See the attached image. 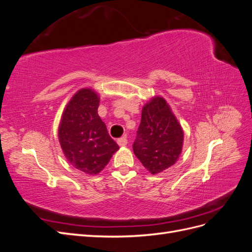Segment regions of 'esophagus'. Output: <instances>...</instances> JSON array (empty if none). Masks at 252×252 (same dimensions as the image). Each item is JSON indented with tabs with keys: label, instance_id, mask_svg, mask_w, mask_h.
Returning <instances> with one entry per match:
<instances>
[{
	"label": "esophagus",
	"instance_id": "1",
	"mask_svg": "<svg viewBox=\"0 0 252 252\" xmlns=\"http://www.w3.org/2000/svg\"><path fill=\"white\" fill-rule=\"evenodd\" d=\"M127 143H128V141H127V139L125 138V136H123V138H121V139L118 140V144H119V146H121V147L126 146Z\"/></svg>",
	"mask_w": 252,
	"mask_h": 252
}]
</instances>
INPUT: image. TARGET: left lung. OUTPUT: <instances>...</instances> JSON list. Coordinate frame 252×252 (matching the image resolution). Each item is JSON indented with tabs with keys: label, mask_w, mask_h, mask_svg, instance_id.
I'll list each match as a JSON object with an SVG mask.
<instances>
[{
	"label": "left lung",
	"mask_w": 252,
	"mask_h": 252,
	"mask_svg": "<svg viewBox=\"0 0 252 252\" xmlns=\"http://www.w3.org/2000/svg\"><path fill=\"white\" fill-rule=\"evenodd\" d=\"M184 132L162 96H155L144 105L141 124L132 145L133 152L150 173L157 174L171 167L182 152Z\"/></svg>",
	"instance_id": "obj_1"
}]
</instances>
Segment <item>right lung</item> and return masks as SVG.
I'll return each mask as SVG.
<instances>
[{"instance_id":"add662e5","label":"right lung","mask_w":252,"mask_h":252,"mask_svg":"<svg viewBox=\"0 0 252 252\" xmlns=\"http://www.w3.org/2000/svg\"><path fill=\"white\" fill-rule=\"evenodd\" d=\"M98 105L94 90H79L67 104L59 126V141L68 162L87 174L102 171L120 148L98 117Z\"/></svg>"}]
</instances>
